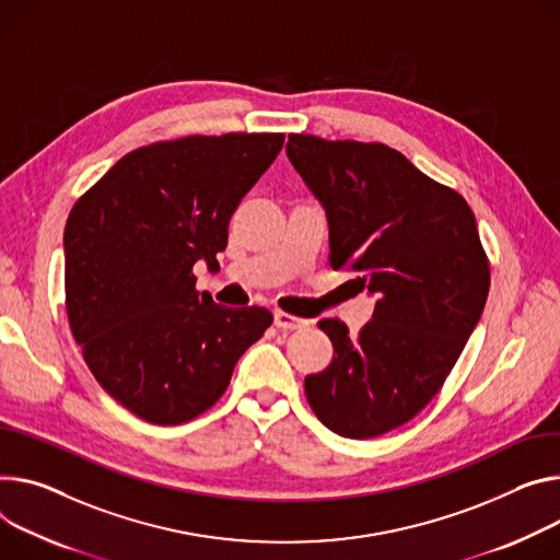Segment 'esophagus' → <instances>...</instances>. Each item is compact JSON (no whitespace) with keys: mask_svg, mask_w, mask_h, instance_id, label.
<instances>
[{"mask_svg":"<svg viewBox=\"0 0 560 560\" xmlns=\"http://www.w3.org/2000/svg\"><path fill=\"white\" fill-rule=\"evenodd\" d=\"M275 324L283 330H301L308 326V319H301V317H294L290 313H283V311H277L275 313Z\"/></svg>","mask_w":560,"mask_h":560,"instance_id":"obj_1","label":"esophagus"}]
</instances>
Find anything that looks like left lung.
Listing matches in <instances>:
<instances>
[{
    "label": "left lung",
    "instance_id": "1",
    "mask_svg": "<svg viewBox=\"0 0 560 560\" xmlns=\"http://www.w3.org/2000/svg\"><path fill=\"white\" fill-rule=\"evenodd\" d=\"M288 159L328 217L330 266L377 294L350 335L322 319L335 354L303 382L324 427L366 440L416 418L438 395L489 294V259L469 202L382 142L288 136Z\"/></svg>",
    "mask_w": 560,
    "mask_h": 560
}]
</instances>
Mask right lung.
<instances>
[{
  "label": "right lung",
  "instance_id": "1",
  "mask_svg": "<svg viewBox=\"0 0 560 560\" xmlns=\"http://www.w3.org/2000/svg\"><path fill=\"white\" fill-rule=\"evenodd\" d=\"M283 133L187 136L122 156L69 214L65 292L73 339L97 384L151 424H183L219 401L241 354L272 324L196 290L219 266L241 198Z\"/></svg>",
  "mask_w": 560,
  "mask_h": 560
}]
</instances>
